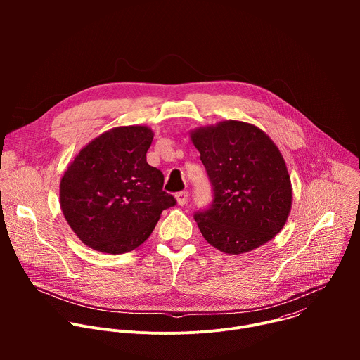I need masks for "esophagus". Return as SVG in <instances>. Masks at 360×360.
<instances>
[{"label": "esophagus", "instance_id": "obj_1", "mask_svg": "<svg viewBox=\"0 0 360 360\" xmlns=\"http://www.w3.org/2000/svg\"><path fill=\"white\" fill-rule=\"evenodd\" d=\"M175 199L178 202V205H185L188 202V192L186 191H181L175 195Z\"/></svg>", "mask_w": 360, "mask_h": 360}]
</instances>
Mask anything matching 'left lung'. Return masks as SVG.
Listing matches in <instances>:
<instances>
[{
    "label": "left lung",
    "instance_id": "1",
    "mask_svg": "<svg viewBox=\"0 0 360 360\" xmlns=\"http://www.w3.org/2000/svg\"><path fill=\"white\" fill-rule=\"evenodd\" d=\"M189 136L214 186L211 208L193 217L205 240L239 255L274 239L292 208L290 176L275 142L235 120L199 127Z\"/></svg>",
    "mask_w": 360,
    "mask_h": 360
}]
</instances>
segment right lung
I'll list each match as a JSON object with an SVG mask.
<instances>
[{
    "label": "right lung",
    "mask_w": 360,
    "mask_h": 360,
    "mask_svg": "<svg viewBox=\"0 0 360 360\" xmlns=\"http://www.w3.org/2000/svg\"><path fill=\"white\" fill-rule=\"evenodd\" d=\"M153 131L112 128L88 142L60 182L65 221L82 243L102 253H127L143 243L175 198L164 175L146 162Z\"/></svg>",
    "instance_id": "1"
}]
</instances>
